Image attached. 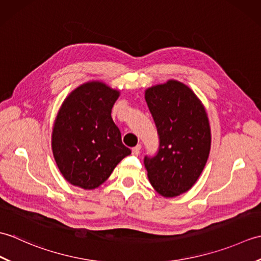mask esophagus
I'll return each instance as SVG.
<instances>
[{
	"mask_svg": "<svg viewBox=\"0 0 261 261\" xmlns=\"http://www.w3.org/2000/svg\"><path fill=\"white\" fill-rule=\"evenodd\" d=\"M140 150H141V146L138 145V146L132 148V154H135V156H138V154L140 153Z\"/></svg>",
	"mask_w": 261,
	"mask_h": 261,
	"instance_id": "34e87169",
	"label": "esophagus"
}]
</instances>
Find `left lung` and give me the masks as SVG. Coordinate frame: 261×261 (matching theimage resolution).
<instances>
[{
    "mask_svg": "<svg viewBox=\"0 0 261 261\" xmlns=\"http://www.w3.org/2000/svg\"><path fill=\"white\" fill-rule=\"evenodd\" d=\"M159 146L143 164L152 187L166 197L187 192L207 162L211 131L201 101L186 85L169 81L146 91Z\"/></svg>",
    "mask_w": 261,
    "mask_h": 261,
    "instance_id": "1",
    "label": "left lung"
}]
</instances>
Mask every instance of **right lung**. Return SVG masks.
<instances>
[{
    "mask_svg": "<svg viewBox=\"0 0 261 261\" xmlns=\"http://www.w3.org/2000/svg\"><path fill=\"white\" fill-rule=\"evenodd\" d=\"M118 97V91L91 82L76 88L60 108L51 145L60 173L70 184L98 187L131 153L111 116Z\"/></svg>",
    "mask_w": 261,
    "mask_h": 261,
    "instance_id": "obj_1",
    "label": "right lung"
}]
</instances>
